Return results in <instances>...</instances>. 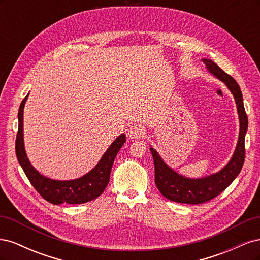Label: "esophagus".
Here are the masks:
<instances>
[{"label":"esophagus","instance_id":"esophagus-1","mask_svg":"<svg viewBox=\"0 0 260 260\" xmlns=\"http://www.w3.org/2000/svg\"><path fill=\"white\" fill-rule=\"evenodd\" d=\"M144 129L139 124H132L131 127L128 129V136L131 139H141L144 137Z\"/></svg>","mask_w":260,"mask_h":260}]
</instances>
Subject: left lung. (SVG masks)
I'll use <instances>...</instances> for the list:
<instances>
[{
	"label": "left lung",
	"instance_id": "obj_1",
	"mask_svg": "<svg viewBox=\"0 0 260 260\" xmlns=\"http://www.w3.org/2000/svg\"><path fill=\"white\" fill-rule=\"evenodd\" d=\"M209 72L216 76L219 80L232 92L238 106L240 118V135L235 152L231 160L226 166L215 175L202 179H187L180 176L176 171L168 167L162 161L160 156L153 147H149L152 152L155 166V183L159 192L165 198L177 203L182 204H202L215 199L220 193L229 186L237 178L243 167L245 159V135L247 131V115L243 104L242 92L238 82L233 78L224 73L217 64L210 59H203Z\"/></svg>",
	"mask_w": 260,
	"mask_h": 260
}]
</instances>
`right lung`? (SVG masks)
Returning a JSON list of instances; mask_svg holds the SVG:
<instances>
[{
    "mask_svg": "<svg viewBox=\"0 0 260 260\" xmlns=\"http://www.w3.org/2000/svg\"><path fill=\"white\" fill-rule=\"evenodd\" d=\"M27 98L28 95L22 100L19 107L18 131L16 142H15V149H16V155L20 166L30 181L31 185L45 201L54 204V205H59L62 203L83 204L99 198L104 192L109 182V176H111L115 157L125 142V136L122 133L121 136L118 137L112 145L108 147L95 168H93L85 176L70 181H57L45 178L31 166L29 159L27 158L25 147H23L22 119L23 107H25Z\"/></svg>",
    "mask_w": 260,
    "mask_h": 260,
    "instance_id": "1",
    "label": "right lung"
}]
</instances>
